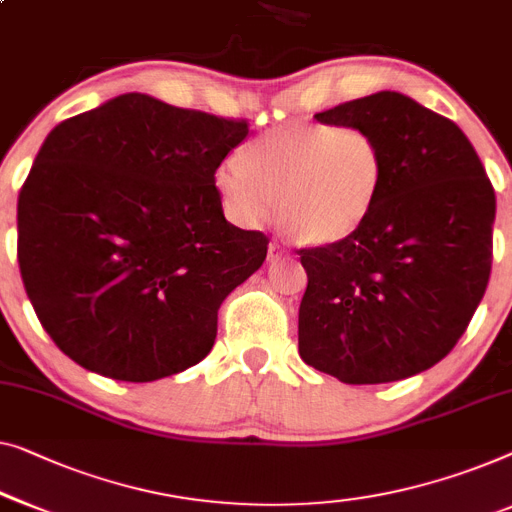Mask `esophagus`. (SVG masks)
Masks as SVG:
<instances>
[{
    "instance_id": "esophagus-1",
    "label": "esophagus",
    "mask_w": 512,
    "mask_h": 512,
    "mask_svg": "<svg viewBox=\"0 0 512 512\" xmlns=\"http://www.w3.org/2000/svg\"><path fill=\"white\" fill-rule=\"evenodd\" d=\"M288 256V249L281 247L279 242H270L268 244V261H279V258Z\"/></svg>"
}]
</instances>
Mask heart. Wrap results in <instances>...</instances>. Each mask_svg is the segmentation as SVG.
Returning <instances> with one entry per match:
<instances>
[{
  "instance_id": "obj_1",
  "label": "heart",
  "mask_w": 512,
  "mask_h": 512,
  "mask_svg": "<svg viewBox=\"0 0 512 512\" xmlns=\"http://www.w3.org/2000/svg\"><path fill=\"white\" fill-rule=\"evenodd\" d=\"M385 182V152L374 131L353 124H293L265 131L214 170L228 217L242 226L274 212L305 244H335L372 217Z\"/></svg>"
}]
</instances>
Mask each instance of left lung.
I'll return each instance as SVG.
<instances>
[{
  "label": "left lung",
  "mask_w": 512,
  "mask_h": 512,
  "mask_svg": "<svg viewBox=\"0 0 512 512\" xmlns=\"http://www.w3.org/2000/svg\"><path fill=\"white\" fill-rule=\"evenodd\" d=\"M376 133L385 182L372 217L335 244L300 249V358L342 383H390L453 351L492 270L496 198L462 129L399 92L314 115Z\"/></svg>",
  "instance_id": "obj_1"
}]
</instances>
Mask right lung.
I'll list each match as a JSON object with an SVG mask.
<instances>
[{"label": "right lung", "instance_id": "obj_1", "mask_svg": "<svg viewBox=\"0 0 512 512\" xmlns=\"http://www.w3.org/2000/svg\"><path fill=\"white\" fill-rule=\"evenodd\" d=\"M247 136V122L140 92L48 133L18 196V263L59 351L131 383L212 351L221 302L268 254L263 233L228 224L214 189Z\"/></svg>", "mask_w": 512, "mask_h": 512}]
</instances>
